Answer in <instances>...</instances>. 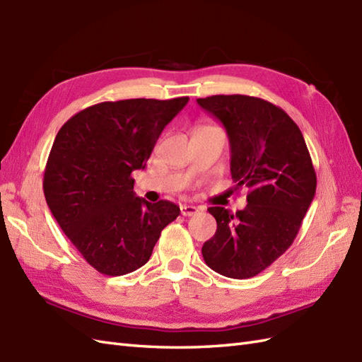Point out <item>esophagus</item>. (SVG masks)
Masks as SVG:
<instances>
[{
    "label": "esophagus",
    "mask_w": 362,
    "mask_h": 362,
    "mask_svg": "<svg viewBox=\"0 0 362 362\" xmlns=\"http://www.w3.org/2000/svg\"><path fill=\"white\" fill-rule=\"evenodd\" d=\"M195 214H198V207L187 206V204H182L181 206V215H184V216H193Z\"/></svg>",
    "instance_id": "obj_1"
}]
</instances>
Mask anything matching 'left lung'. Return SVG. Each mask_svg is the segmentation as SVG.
<instances>
[{
	"mask_svg": "<svg viewBox=\"0 0 362 362\" xmlns=\"http://www.w3.org/2000/svg\"><path fill=\"white\" fill-rule=\"evenodd\" d=\"M198 104L223 122L232 178L236 189H249L244 210L209 207L216 232L202 245V258L223 276H257L292 245L312 204L316 173L310 153L295 121L266 100L214 95Z\"/></svg>",
	"mask_w": 362,
	"mask_h": 362,
	"instance_id": "left-lung-1",
	"label": "left lung"
}]
</instances>
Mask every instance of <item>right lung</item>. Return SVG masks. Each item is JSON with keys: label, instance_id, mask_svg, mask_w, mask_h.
Listing matches in <instances>:
<instances>
[{"label": "right lung", "instance_id": "obj_1", "mask_svg": "<svg viewBox=\"0 0 362 362\" xmlns=\"http://www.w3.org/2000/svg\"><path fill=\"white\" fill-rule=\"evenodd\" d=\"M173 100L104 101L74 115L50 148L42 189L78 252L107 276L143 267L180 207L135 197L132 172L144 169L156 139L187 104Z\"/></svg>", "mask_w": 362, "mask_h": 362}]
</instances>
